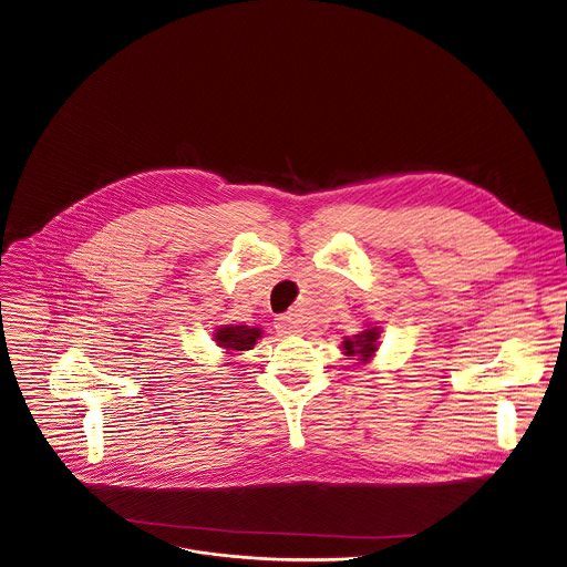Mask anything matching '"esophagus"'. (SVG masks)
<instances>
[{
    "label": "esophagus",
    "instance_id": "1",
    "mask_svg": "<svg viewBox=\"0 0 567 567\" xmlns=\"http://www.w3.org/2000/svg\"><path fill=\"white\" fill-rule=\"evenodd\" d=\"M274 323H276V330L280 334H296V332H300V319L293 313L280 315V317H276Z\"/></svg>",
    "mask_w": 567,
    "mask_h": 567
}]
</instances>
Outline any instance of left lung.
<instances>
[{"label": "left lung", "mask_w": 567, "mask_h": 567, "mask_svg": "<svg viewBox=\"0 0 567 567\" xmlns=\"http://www.w3.org/2000/svg\"><path fill=\"white\" fill-rule=\"evenodd\" d=\"M378 337H380L378 328L363 330L361 334H354V339H346L343 350L348 357H359V361H370L372 354L377 352Z\"/></svg>", "instance_id": "1"}]
</instances>
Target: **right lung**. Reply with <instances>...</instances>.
<instances>
[{"label": "right lung", "mask_w": 567, "mask_h": 567, "mask_svg": "<svg viewBox=\"0 0 567 567\" xmlns=\"http://www.w3.org/2000/svg\"><path fill=\"white\" fill-rule=\"evenodd\" d=\"M258 337L260 330L250 326H224L215 332V341L226 350H252Z\"/></svg>", "instance_id": "right-lung-1"}]
</instances>
